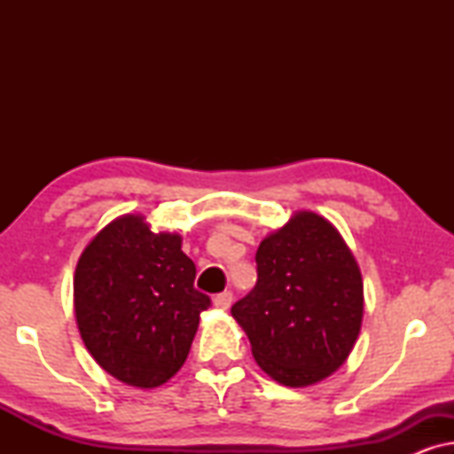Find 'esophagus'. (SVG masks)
I'll use <instances>...</instances> for the list:
<instances>
[{
	"label": "esophagus",
	"instance_id": "esophagus-1",
	"mask_svg": "<svg viewBox=\"0 0 454 454\" xmlns=\"http://www.w3.org/2000/svg\"><path fill=\"white\" fill-rule=\"evenodd\" d=\"M233 303V294L231 291H223V294H216L213 297V306L219 308V309H229Z\"/></svg>",
	"mask_w": 454,
	"mask_h": 454
}]
</instances>
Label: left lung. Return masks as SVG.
<instances>
[{"mask_svg": "<svg viewBox=\"0 0 454 454\" xmlns=\"http://www.w3.org/2000/svg\"><path fill=\"white\" fill-rule=\"evenodd\" d=\"M258 281L231 314L256 364L283 387L337 372L364 318V281L349 246L325 216L297 210L256 252Z\"/></svg>", "mask_w": 454, "mask_h": 454, "instance_id": "1", "label": "left lung"}]
</instances>
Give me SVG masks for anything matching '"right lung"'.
Returning <instances> with one entry per match:
<instances>
[{
  "label": "right lung",
  "mask_w": 454,
  "mask_h": 454,
  "mask_svg": "<svg viewBox=\"0 0 454 454\" xmlns=\"http://www.w3.org/2000/svg\"><path fill=\"white\" fill-rule=\"evenodd\" d=\"M182 235L154 233L121 215L84 247L74 275V312L86 349L123 384L154 388L182 368L210 297L194 289Z\"/></svg>",
  "instance_id": "1"
}]
</instances>
